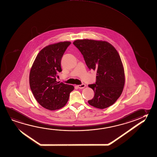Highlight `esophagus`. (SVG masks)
Returning a JSON list of instances; mask_svg holds the SVG:
<instances>
[{"instance_id":"1","label":"esophagus","mask_w":157,"mask_h":157,"mask_svg":"<svg viewBox=\"0 0 157 157\" xmlns=\"http://www.w3.org/2000/svg\"><path fill=\"white\" fill-rule=\"evenodd\" d=\"M85 84H80V85H78V88H79V89H83V88H84L85 87Z\"/></svg>"}]
</instances>
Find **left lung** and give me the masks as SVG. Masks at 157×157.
Returning a JSON list of instances; mask_svg holds the SVG:
<instances>
[{
    "label": "left lung",
    "instance_id": "1",
    "mask_svg": "<svg viewBox=\"0 0 157 157\" xmlns=\"http://www.w3.org/2000/svg\"><path fill=\"white\" fill-rule=\"evenodd\" d=\"M73 44L82 54L89 69L97 71L96 82L88 85L95 93L88 103L100 109L111 106L121 96L125 82L124 66L118 52L105 41L77 40Z\"/></svg>",
    "mask_w": 157,
    "mask_h": 157
}]
</instances>
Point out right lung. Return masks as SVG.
<instances>
[{"label":"right lung","instance_id":"right-lung-1","mask_svg":"<svg viewBox=\"0 0 157 157\" xmlns=\"http://www.w3.org/2000/svg\"><path fill=\"white\" fill-rule=\"evenodd\" d=\"M71 42H60L42 49L31 68L29 83L33 96L39 104L47 110H58L64 106L73 85L56 80L62 72L61 59Z\"/></svg>","mask_w":157,"mask_h":157}]
</instances>
